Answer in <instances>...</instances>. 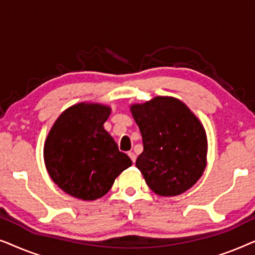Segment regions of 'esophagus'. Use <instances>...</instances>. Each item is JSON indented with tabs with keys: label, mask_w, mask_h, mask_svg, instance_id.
Masks as SVG:
<instances>
[{
	"label": "esophagus",
	"mask_w": 255,
	"mask_h": 255,
	"mask_svg": "<svg viewBox=\"0 0 255 255\" xmlns=\"http://www.w3.org/2000/svg\"><path fill=\"white\" fill-rule=\"evenodd\" d=\"M128 156H130V159L132 160V162H135V158H137V156H135L134 153L133 152H128Z\"/></svg>",
	"instance_id": "esophagus-1"
}]
</instances>
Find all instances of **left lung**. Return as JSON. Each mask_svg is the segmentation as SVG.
<instances>
[{
  "label": "left lung",
  "mask_w": 255,
  "mask_h": 255,
  "mask_svg": "<svg viewBox=\"0 0 255 255\" xmlns=\"http://www.w3.org/2000/svg\"><path fill=\"white\" fill-rule=\"evenodd\" d=\"M144 151L135 166L160 196H176L197 182L207 167L208 140L203 125L183 102L156 96L132 104Z\"/></svg>",
  "instance_id": "8db88e82"
}]
</instances>
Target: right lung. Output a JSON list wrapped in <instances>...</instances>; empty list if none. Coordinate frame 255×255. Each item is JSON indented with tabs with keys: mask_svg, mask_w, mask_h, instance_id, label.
Masks as SVG:
<instances>
[{
	"mask_svg": "<svg viewBox=\"0 0 255 255\" xmlns=\"http://www.w3.org/2000/svg\"><path fill=\"white\" fill-rule=\"evenodd\" d=\"M110 107L79 103L62 113L48 132L44 161L51 179L73 197L94 201L111 189L115 179L132 165L103 124Z\"/></svg>",
	"mask_w": 255,
	"mask_h": 255,
	"instance_id": "right-lung-1",
	"label": "right lung"
}]
</instances>
